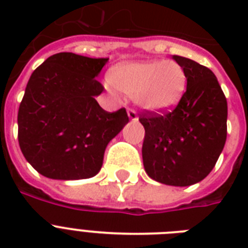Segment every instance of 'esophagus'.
<instances>
[{
    "label": "esophagus",
    "mask_w": 248,
    "mask_h": 248,
    "mask_svg": "<svg viewBox=\"0 0 248 248\" xmlns=\"http://www.w3.org/2000/svg\"><path fill=\"white\" fill-rule=\"evenodd\" d=\"M127 114H128V118H130L131 121H138V113H136L135 109L127 108Z\"/></svg>",
    "instance_id": "34e87169"
}]
</instances>
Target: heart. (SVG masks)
Listing matches in <instances>:
<instances>
[{
  "label": "heart",
  "mask_w": 248,
  "mask_h": 248,
  "mask_svg": "<svg viewBox=\"0 0 248 248\" xmlns=\"http://www.w3.org/2000/svg\"><path fill=\"white\" fill-rule=\"evenodd\" d=\"M109 82L134 97L140 108L162 113L179 104L186 89V75L175 60H147L118 65L109 73Z\"/></svg>",
  "instance_id": "heart-1"
}]
</instances>
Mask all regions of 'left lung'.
I'll return each instance as SVG.
<instances>
[{"instance_id":"left-lung-1","label":"left lung","mask_w":248,"mask_h":248,"mask_svg":"<svg viewBox=\"0 0 248 248\" xmlns=\"http://www.w3.org/2000/svg\"><path fill=\"white\" fill-rule=\"evenodd\" d=\"M184 68L186 91L170 112L144 110L143 163L148 176L166 185L188 186L215 167L227 140V97L211 69L172 56Z\"/></svg>"}]
</instances>
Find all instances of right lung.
I'll return each mask as SVG.
<instances>
[{
    "label": "right lung",
    "instance_id": "add662e5",
    "mask_svg": "<svg viewBox=\"0 0 248 248\" xmlns=\"http://www.w3.org/2000/svg\"><path fill=\"white\" fill-rule=\"evenodd\" d=\"M108 59L73 52L50 56L33 72L17 112L21 153L36 171L56 180L95 176L105 148L128 122L126 109L107 112L95 79Z\"/></svg>",
    "mask_w": 248,
    "mask_h": 248
}]
</instances>
